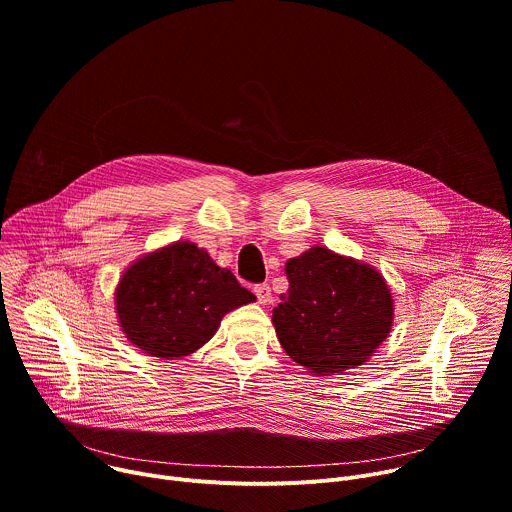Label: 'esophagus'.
<instances>
[{"mask_svg":"<svg viewBox=\"0 0 512 512\" xmlns=\"http://www.w3.org/2000/svg\"><path fill=\"white\" fill-rule=\"evenodd\" d=\"M253 291H255V296H257V300H259V304L267 306V304L271 302V287H269L267 283H257Z\"/></svg>","mask_w":512,"mask_h":512,"instance_id":"obj_1","label":"esophagus"}]
</instances>
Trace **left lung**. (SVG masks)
Returning a JSON list of instances; mask_svg holds the SVG:
<instances>
[{
  "instance_id": "obj_1",
  "label": "left lung",
  "mask_w": 512,
  "mask_h": 512,
  "mask_svg": "<svg viewBox=\"0 0 512 512\" xmlns=\"http://www.w3.org/2000/svg\"><path fill=\"white\" fill-rule=\"evenodd\" d=\"M289 287L273 310L279 344L318 377L356 369L393 326V296L371 265L312 247L285 263Z\"/></svg>"
}]
</instances>
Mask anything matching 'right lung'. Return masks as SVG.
Returning a JSON list of instances; mask_svg holds the SVG:
<instances>
[{"label": "right lung", "mask_w": 512, "mask_h": 512, "mask_svg": "<svg viewBox=\"0 0 512 512\" xmlns=\"http://www.w3.org/2000/svg\"><path fill=\"white\" fill-rule=\"evenodd\" d=\"M255 300L231 269L218 267L190 241L139 257L115 289L127 340L158 358L192 354L214 336L225 314Z\"/></svg>", "instance_id": "1"}]
</instances>
